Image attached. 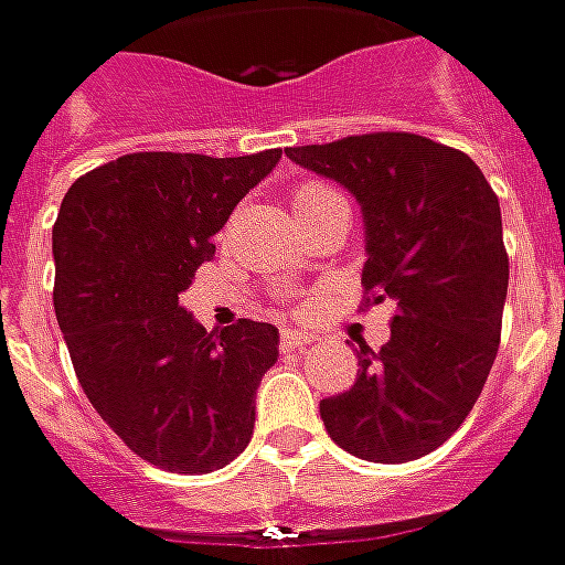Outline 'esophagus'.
Instances as JSON below:
<instances>
[{
    "instance_id": "1",
    "label": "esophagus",
    "mask_w": 565,
    "mask_h": 565,
    "mask_svg": "<svg viewBox=\"0 0 565 565\" xmlns=\"http://www.w3.org/2000/svg\"><path fill=\"white\" fill-rule=\"evenodd\" d=\"M311 342H315V337H308V333H301V330H282V333H279L282 352H301V349H308Z\"/></svg>"
}]
</instances>
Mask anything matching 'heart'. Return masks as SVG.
I'll list each match as a JSON object with an SVG mask.
<instances>
[{
  "label": "heart",
  "instance_id": "b5f03b06",
  "mask_svg": "<svg viewBox=\"0 0 565 565\" xmlns=\"http://www.w3.org/2000/svg\"><path fill=\"white\" fill-rule=\"evenodd\" d=\"M330 198H339V191H333L330 185H323V182H305V185H298L292 194L295 216H301V213H308V210H315V206L327 204Z\"/></svg>",
  "mask_w": 565,
  "mask_h": 565
}]
</instances>
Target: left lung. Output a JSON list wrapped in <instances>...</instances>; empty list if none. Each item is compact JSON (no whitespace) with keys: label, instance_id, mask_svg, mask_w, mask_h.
Masks as SVG:
<instances>
[{"label":"left lung","instance_id":"1","mask_svg":"<svg viewBox=\"0 0 565 565\" xmlns=\"http://www.w3.org/2000/svg\"><path fill=\"white\" fill-rule=\"evenodd\" d=\"M364 220L367 305L393 301L380 352L359 342L352 390L320 402L327 434L367 462H412L446 444L478 402L510 286L500 201L475 160L408 131L289 147Z\"/></svg>","mask_w":565,"mask_h":565}]
</instances>
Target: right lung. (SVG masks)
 Here are the masks:
<instances>
[{
	"mask_svg": "<svg viewBox=\"0 0 565 565\" xmlns=\"http://www.w3.org/2000/svg\"><path fill=\"white\" fill-rule=\"evenodd\" d=\"M279 157V147L128 153L81 175L58 206L53 305L77 383L150 466L206 475L254 434V396L279 359V330L238 320L206 333L179 295Z\"/></svg>",
	"mask_w": 565,
	"mask_h": 565,
	"instance_id": "1",
	"label": "right lung"
}]
</instances>
